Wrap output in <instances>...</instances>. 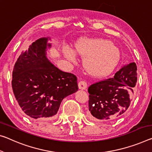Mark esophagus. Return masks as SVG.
<instances>
[{
	"label": "esophagus",
	"instance_id": "obj_1",
	"mask_svg": "<svg viewBox=\"0 0 152 152\" xmlns=\"http://www.w3.org/2000/svg\"><path fill=\"white\" fill-rule=\"evenodd\" d=\"M87 86V84L85 81H80L78 83V88L81 90H85Z\"/></svg>",
	"mask_w": 152,
	"mask_h": 152
}]
</instances>
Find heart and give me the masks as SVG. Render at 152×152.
<instances>
[{"mask_svg": "<svg viewBox=\"0 0 152 152\" xmlns=\"http://www.w3.org/2000/svg\"><path fill=\"white\" fill-rule=\"evenodd\" d=\"M64 57L76 62V53L83 59V66L91 75L102 77L110 74L118 64L121 53L120 49L109 40L103 38H81L74 43V51L65 47Z\"/></svg>", "mask_w": 152, "mask_h": 152, "instance_id": "heart-1", "label": "heart"}]
</instances>
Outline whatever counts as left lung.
Segmentation results:
<instances>
[{
	"instance_id": "8db88e82",
	"label": "left lung",
	"mask_w": 152,
	"mask_h": 152,
	"mask_svg": "<svg viewBox=\"0 0 152 152\" xmlns=\"http://www.w3.org/2000/svg\"><path fill=\"white\" fill-rule=\"evenodd\" d=\"M137 76V66L132 62L122 67L112 78L89 86L88 117L112 121L122 116L131 104Z\"/></svg>"
}]
</instances>
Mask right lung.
Masks as SVG:
<instances>
[{
  "mask_svg": "<svg viewBox=\"0 0 152 152\" xmlns=\"http://www.w3.org/2000/svg\"><path fill=\"white\" fill-rule=\"evenodd\" d=\"M49 37L40 38L21 52L13 71L12 88L21 109L32 119L51 118L65 97L78 91L77 78L60 70L47 51Z\"/></svg>",
  "mask_w": 152,
  "mask_h": 152,
  "instance_id": "right-lung-1",
  "label": "right lung"
}]
</instances>
